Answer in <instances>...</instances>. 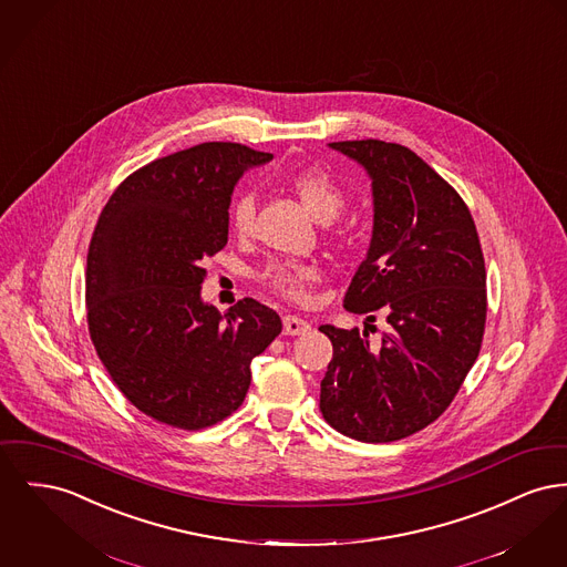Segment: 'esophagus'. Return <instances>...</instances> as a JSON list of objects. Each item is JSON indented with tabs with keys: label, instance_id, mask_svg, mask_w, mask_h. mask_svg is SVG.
Returning a JSON list of instances; mask_svg holds the SVG:
<instances>
[{
	"label": "esophagus",
	"instance_id": "obj_1",
	"mask_svg": "<svg viewBox=\"0 0 567 567\" xmlns=\"http://www.w3.org/2000/svg\"><path fill=\"white\" fill-rule=\"evenodd\" d=\"M282 328H285L287 336H303V333L310 332V323L303 321L300 317H296V315H285L282 317Z\"/></svg>",
	"mask_w": 567,
	"mask_h": 567
}]
</instances>
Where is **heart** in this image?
<instances>
[{
    "instance_id": "obj_1",
    "label": "heart",
    "mask_w": 567,
    "mask_h": 567,
    "mask_svg": "<svg viewBox=\"0 0 567 567\" xmlns=\"http://www.w3.org/2000/svg\"><path fill=\"white\" fill-rule=\"evenodd\" d=\"M289 188L296 193L303 209L321 223L333 220L347 203L340 186L323 168H301L298 173H293L289 177ZM229 225L235 237L239 239H246L252 235V227H255L252 195H241L234 200L229 212ZM317 278H319V271L315 267L293 264V261H271L259 271V280L266 287L291 301L308 300L310 287L317 282Z\"/></svg>"
}]
</instances>
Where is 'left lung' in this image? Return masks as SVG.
<instances>
[{"label":"left lung","mask_w":567,"mask_h":567,"mask_svg":"<svg viewBox=\"0 0 567 567\" xmlns=\"http://www.w3.org/2000/svg\"><path fill=\"white\" fill-rule=\"evenodd\" d=\"M330 147L372 177L374 227L344 308L388 315L390 332L321 326L333 355L321 413L338 433L390 443L433 424L475 364L486 326V267L463 197L415 152L379 138ZM370 328V326H368Z\"/></svg>","instance_id":"1"}]
</instances>
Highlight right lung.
Returning a JSON list of instances; mask_svg holds the SVG:
<instances>
[{
    "instance_id": "obj_1",
    "label": "right lung",
    "mask_w": 567,
    "mask_h": 567,
    "mask_svg": "<svg viewBox=\"0 0 567 567\" xmlns=\"http://www.w3.org/2000/svg\"><path fill=\"white\" fill-rule=\"evenodd\" d=\"M269 158L199 143L136 168L99 216L85 269L90 338L120 392L161 424L200 431L229 417L252 358L282 330L252 298L225 315L200 301L203 261L227 246L235 182Z\"/></svg>"
}]
</instances>
